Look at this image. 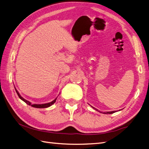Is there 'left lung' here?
<instances>
[{"label":"left lung","mask_w":149,"mask_h":149,"mask_svg":"<svg viewBox=\"0 0 149 149\" xmlns=\"http://www.w3.org/2000/svg\"><path fill=\"white\" fill-rule=\"evenodd\" d=\"M92 107V106H91ZM93 108H94V107H92ZM116 111H111V112H104V114H112V113H114Z\"/></svg>","instance_id":"1"}]
</instances>
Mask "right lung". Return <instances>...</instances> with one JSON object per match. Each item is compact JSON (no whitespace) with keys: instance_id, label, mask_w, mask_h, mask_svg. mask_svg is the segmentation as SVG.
Masks as SVG:
<instances>
[{"instance_id":"right-lung-1","label":"right lung","mask_w":149,"mask_h":149,"mask_svg":"<svg viewBox=\"0 0 149 149\" xmlns=\"http://www.w3.org/2000/svg\"><path fill=\"white\" fill-rule=\"evenodd\" d=\"M15 91H16L17 94H18V96H19V97L21 99V100H22V101H24L26 104H29V106H32V107H36V108H46V107H49L50 106H52V104H53L56 102V98L55 100H54L53 101H52V102H48V103L42 104H31L30 102H29V101H27V100H25L24 98H23V97H22L20 95L19 93L17 91V90L15 88Z\"/></svg>"}]
</instances>
